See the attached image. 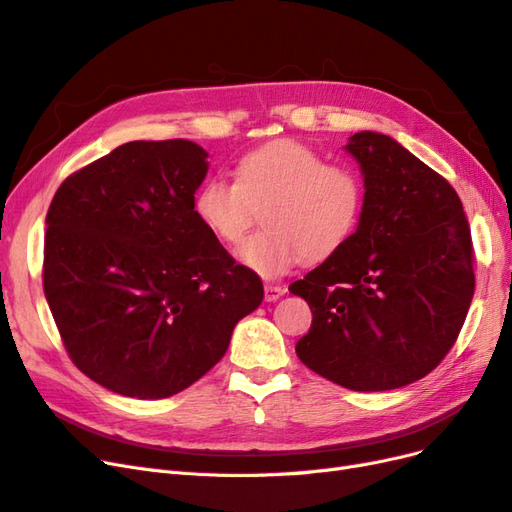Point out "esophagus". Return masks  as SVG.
I'll return each mask as SVG.
<instances>
[{"label":"esophagus","instance_id":"obj_1","mask_svg":"<svg viewBox=\"0 0 512 512\" xmlns=\"http://www.w3.org/2000/svg\"><path fill=\"white\" fill-rule=\"evenodd\" d=\"M286 294V286H280V284H265V301L273 303L280 297H284Z\"/></svg>","mask_w":512,"mask_h":512}]
</instances>
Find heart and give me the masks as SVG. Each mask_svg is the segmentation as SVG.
I'll return each instance as SVG.
<instances>
[{
    "label": "heart",
    "mask_w": 512,
    "mask_h": 512,
    "mask_svg": "<svg viewBox=\"0 0 512 512\" xmlns=\"http://www.w3.org/2000/svg\"><path fill=\"white\" fill-rule=\"evenodd\" d=\"M237 181L209 177L194 196L198 220L215 239L237 247L262 211L265 230L239 250L262 277H280L303 258L324 260L350 241L363 218L365 183L359 170L327 162L320 151L292 141L250 151L237 162Z\"/></svg>",
    "instance_id": "obj_1"
}]
</instances>
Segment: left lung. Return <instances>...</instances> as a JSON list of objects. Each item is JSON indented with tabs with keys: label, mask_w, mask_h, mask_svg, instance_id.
Here are the masks:
<instances>
[{
	"label": "left lung",
	"mask_w": 512,
	"mask_h": 512,
	"mask_svg": "<svg viewBox=\"0 0 512 512\" xmlns=\"http://www.w3.org/2000/svg\"><path fill=\"white\" fill-rule=\"evenodd\" d=\"M359 228L290 292L312 309L299 359L352 391L421 380L453 348L474 294V250L463 205L436 170L395 138L356 132Z\"/></svg>",
	"instance_id": "8db88e82"
}]
</instances>
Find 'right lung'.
Wrapping results in <instances>:
<instances>
[{"mask_svg":"<svg viewBox=\"0 0 512 512\" xmlns=\"http://www.w3.org/2000/svg\"><path fill=\"white\" fill-rule=\"evenodd\" d=\"M207 170L192 141H132L53 196L44 297L72 363L108 391L162 399L188 389L262 303L260 277L194 211Z\"/></svg>","mask_w":512,"mask_h":512,"instance_id":"obj_1","label":"right lung"}]
</instances>
